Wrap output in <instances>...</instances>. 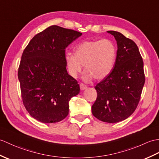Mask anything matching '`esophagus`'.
<instances>
[{
	"label": "esophagus",
	"mask_w": 159,
	"mask_h": 159,
	"mask_svg": "<svg viewBox=\"0 0 159 159\" xmlns=\"http://www.w3.org/2000/svg\"><path fill=\"white\" fill-rule=\"evenodd\" d=\"M80 88L81 90H84V89H87V87L86 84H84L83 83H80Z\"/></svg>",
	"instance_id": "esophagus-1"
}]
</instances>
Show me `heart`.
Listing matches in <instances>:
<instances>
[{"mask_svg": "<svg viewBox=\"0 0 159 159\" xmlns=\"http://www.w3.org/2000/svg\"><path fill=\"white\" fill-rule=\"evenodd\" d=\"M116 54L115 45L110 40H85L75 48L74 55H66V65L73 78L77 77L84 65L86 80L93 76L95 79H103L111 72Z\"/></svg>", "mask_w": 159, "mask_h": 159, "instance_id": "heart-1", "label": "heart"}]
</instances>
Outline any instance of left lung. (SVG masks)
<instances>
[{
  "label": "left lung",
  "instance_id": "obj_1",
  "mask_svg": "<svg viewBox=\"0 0 159 159\" xmlns=\"http://www.w3.org/2000/svg\"><path fill=\"white\" fill-rule=\"evenodd\" d=\"M117 43L114 68L95 87L98 96L91 107L92 114L106 123L127 119L139 104L145 83L143 62L137 45L116 31H108Z\"/></svg>",
  "mask_w": 159,
  "mask_h": 159
}]
</instances>
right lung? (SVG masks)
I'll return each instance as SVG.
<instances>
[{
  "instance_id": "right-lung-1",
  "label": "right lung",
  "mask_w": 159,
  "mask_h": 159,
  "mask_svg": "<svg viewBox=\"0 0 159 159\" xmlns=\"http://www.w3.org/2000/svg\"><path fill=\"white\" fill-rule=\"evenodd\" d=\"M82 33L51 25L33 37L18 69L22 101L28 113L43 123H57L69 112V101L78 95V82L69 75L66 48Z\"/></svg>"
}]
</instances>
